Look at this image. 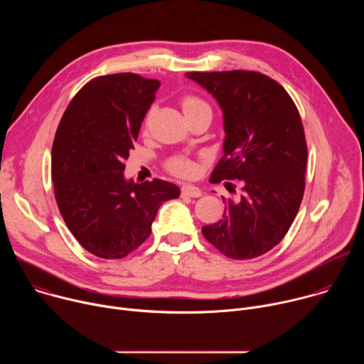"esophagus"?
Instances as JSON below:
<instances>
[{
    "label": "esophagus",
    "instance_id": "obj_1",
    "mask_svg": "<svg viewBox=\"0 0 364 364\" xmlns=\"http://www.w3.org/2000/svg\"><path fill=\"white\" fill-rule=\"evenodd\" d=\"M181 194L183 196H188V197H200L201 196V190L196 186H190V184H186L181 187Z\"/></svg>",
    "mask_w": 364,
    "mask_h": 364
}]
</instances>
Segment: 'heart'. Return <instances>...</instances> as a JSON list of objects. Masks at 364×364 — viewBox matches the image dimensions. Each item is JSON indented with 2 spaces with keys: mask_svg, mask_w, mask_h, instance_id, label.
Segmentation results:
<instances>
[{
  "mask_svg": "<svg viewBox=\"0 0 364 364\" xmlns=\"http://www.w3.org/2000/svg\"><path fill=\"white\" fill-rule=\"evenodd\" d=\"M181 108L186 118H190L201 111H210V107L207 105V102L196 95H184L181 97ZM167 168L178 177H191L196 171L194 163L190 159L184 157V155H176V157H173L167 163Z\"/></svg>",
  "mask_w": 364,
  "mask_h": 364,
  "instance_id": "heart-1",
  "label": "heart"
}]
</instances>
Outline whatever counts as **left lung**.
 Wrapping results in <instances>:
<instances>
[{"label": "left lung", "mask_w": 364, "mask_h": 364, "mask_svg": "<svg viewBox=\"0 0 364 364\" xmlns=\"http://www.w3.org/2000/svg\"><path fill=\"white\" fill-rule=\"evenodd\" d=\"M223 111V157L210 181L242 180L239 201L226 200L223 218L201 233L237 261L257 257L289 230L305 188L306 142L299 112L274 79L246 70L190 72Z\"/></svg>", "instance_id": "obj_1"}]
</instances>
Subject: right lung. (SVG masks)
I'll list each match as a JSON object with an SVG mask.
<instances>
[{"label": "right lung", "instance_id": "1", "mask_svg": "<svg viewBox=\"0 0 364 364\" xmlns=\"http://www.w3.org/2000/svg\"><path fill=\"white\" fill-rule=\"evenodd\" d=\"M160 82L135 73L87 82L65 111L51 148V178L60 215L92 255L122 259L151 233L160 205L180 197L168 181L134 183L125 160Z\"/></svg>", "mask_w": 364, "mask_h": 364}]
</instances>
